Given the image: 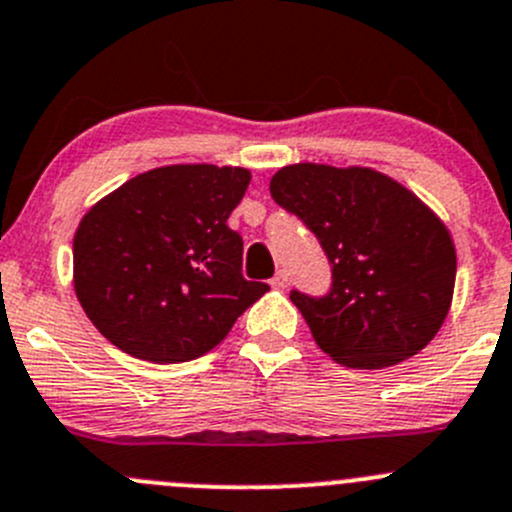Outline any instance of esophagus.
Instances as JSON below:
<instances>
[{"instance_id": "esophagus-1", "label": "esophagus", "mask_w": 512, "mask_h": 512, "mask_svg": "<svg viewBox=\"0 0 512 512\" xmlns=\"http://www.w3.org/2000/svg\"><path fill=\"white\" fill-rule=\"evenodd\" d=\"M287 285H289L287 272H277V275L272 277V287H275V289H285Z\"/></svg>"}]
</instances>
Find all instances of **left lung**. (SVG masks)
I'll return each mask as SVG.
<instances>
[{
    "label": "left lung",
    "instance_id": "left-lung-1",
    "mask_svg": "<svg viewBox=\"0 0 512 512\" xmlns=\"http://www.w3.org/2000/svg\"><path fill=\"white\" fill-rule=\"evenodd\" d=\"M270 193L332 262L324 297L289 294L324 354L349 369H384L436 337L451 309L456 247L409 188L359 165L294 163L272 175Z\"/></svg>",
    "mask_w": 512,
    "mask_h": 512
}]
</instances>
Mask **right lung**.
<instances>
[{"label": "right lung", "mask_w": 512, "mask_h": 512, "mask_svg": "<svg viewBox=\"0 0 512 512\" xmlns=\"http://www.w3.org/2000/svg\"><path fill=\"white\" fill-rule=\"evenodd\" d=\"M250 178L230 165H165L81 218L74 289L113 347L153 364L198 359L270 289L242 277V237L227 227Z\"/></svg>", "instance_id": "1"}]
</instances>
